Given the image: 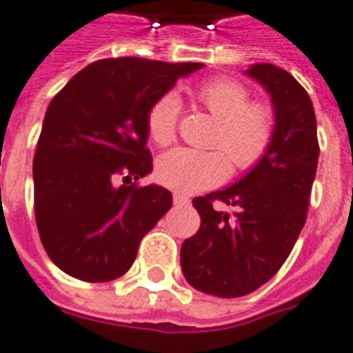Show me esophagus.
<instances>
[{
	"label": "esophagus",
	"mask_w": 353,
	"mask_h": 353,
	"mask_svg": "<svg viewBox=\"0 0 353 353\" xmlns=\"http://www.w3.org/2000/svg\"><path fill=\"white\" fill-rule=\"evenodd\" d=\"M173 202H174V205H185V204H190V196H185V194H182V193H174Z\"/></svg>",
	"instance_id": "obj_1"
}]
</instances>
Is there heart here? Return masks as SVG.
<instances>
[{
	"label": "heart",
	"instance_id": "obj_1",
	"mask_svg": "<svg viewBox=\"0 0 353 353\" xmlns=\"http://www.w3.org/2000/svg\"><path fill=\"white\" fill-rule=\"evenodd\" d=\"M196 100L219 120L215 151L176 148L157 162V179L180 193H196L221 184L233 162L239 171L261 163L275 138V112L264 101H252V92L241 81L219 76L204 81L194 91ZM180 100L168 92L148 112V132L157 145H169L176 138Z\"/></svg>",
	"mask_w": 353,
	"mask_h": 353
}]
</instances>
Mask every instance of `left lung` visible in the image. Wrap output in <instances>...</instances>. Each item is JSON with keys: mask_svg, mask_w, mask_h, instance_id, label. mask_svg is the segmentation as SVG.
<instances>
[{"mask_svg": "<svg viewBox=\"0 0 353 353\" xmlns=\"http://www.w3.org/2000/svg\"><path fill=\"white\" fill-rule=\"evenodd\" d=\"M272 94L275 138L236 184L193 199L200 228L185 239L180 266L199 292L233 299L255 292L281 270L306 222L319 142L308 92L288 70L255 63L246 70ZM216 203L234 208L216 210Z\"/></svg>", "mask_w": 353, "mask_h": 353, "instance_id": "8db88e82", "label": "left lung"}]
</instances>
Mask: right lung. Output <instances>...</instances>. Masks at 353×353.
Instances as JSON below:
<instances>
[{
  "label": "right lung",
  "mask_w": 353,
  "mask_h": 353,
  "mask_svg": "<svg viewBox=\"0 0 353 353\" xmlns=\"http://www.w3.org/2000/svg\"><path fill=\"white\" fill-rule=\"evenodd\" d=\"M200 67L107 58L52 98L32 162L34 213L45 252L61 272L85 283L122 277L143 235L171 210L165 188L132 180L153 169L149 109Z\"/></svg>",
  "instance_id": "1"
}]
</instances>
